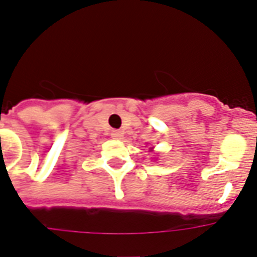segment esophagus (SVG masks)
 Returning a JSON list of instances; mask_svg holds the SVG:
<instances>
[{
	"mask_svg": "<svg viewBox=\"0 0 257 257\" xmlns=\"http://www.w3.org/2000/svg\"><path fill=\"white\" fill-rule=\"evenodd\" d=\"M110 136L113 137V139H121L122 137V133L120 132V131H112V133H110Z\"/></svg>",
	"mask_w": 257,
	"mask_h": 257,
	"instance_id": "esophagus-1",
	"label": "esophagus"
}]
</instances>
